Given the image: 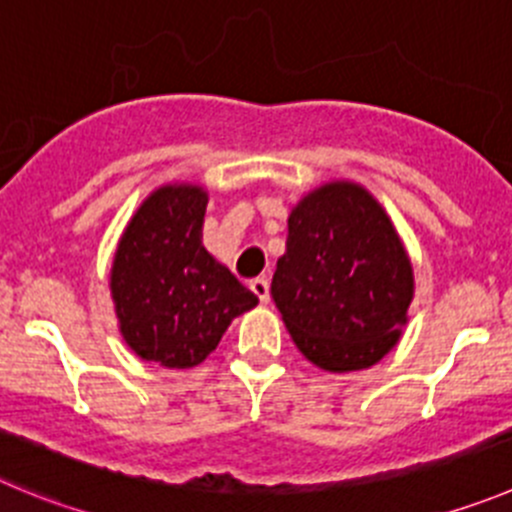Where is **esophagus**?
Segmentation results:
<instances>
[{
    "mask_svg": "<svg viewBox=\"0 0 512 512\" xmlns=\"http://www.w3.org/2000/svg\"><path fill=\"white\" fill-rule=\"evenodd\" d=\"M250 290L257 295V300H260V303H267V300H270V285H267L265 278L252 280Z\"/></svg>",
    "mask_w": 512,
    "mask_h": 512,
    "instance_id": "1",
    "label": "esophagus"
}]
</instances>
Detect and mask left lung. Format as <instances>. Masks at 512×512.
Returning a JSON list of instances; mask_svg holds the SVG:
<instances>
[{"instance_id": "8db88e82", "label": "left lung", "mask_w": 512, "mask_h": 512, "mask_svg": "<svg viewBox=\"0 0 512 512\" xmlns=\"http://www.w3.org/2000/svg\"><path fill=\"white\" fill-rule=\"evenodd\" d=\"M270 293L300 353L346 374L396 346L414 270L384 207L364 186L331 181L290 212Z\"/></svg>"}]
</instances>
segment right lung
<instances>
[{"label":"right lung","mask_w":512,"mask_h":512,"mask_svg":"<svg viewBox=\"0 0 512 512\" xmlns=\"http://www.w3.org/2000/svg\"><path fill=\"white\" fill-rule=\"evenodd\" d=\"M204 212L202 186H161L133 214L113 257L123 341L166 369L202 364L232 318L257 305V295L204 250Z\"/></svg>","instance_id":"1"}]
</instances>
